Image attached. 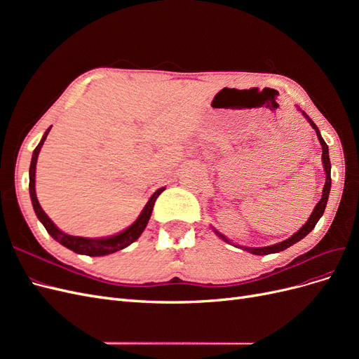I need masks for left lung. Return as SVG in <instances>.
<instances>
[{
    "label": "left lung",
    "mask_w": 359,
    "mask_h": 359,
    "mask_svg": "<svg viewBox=\"0 0 359 359\" xmlns=\"http://www.w3.org/2000/svg\"><path fill=\"white\" fill-rule=\"evenodd\" d=\"M297 107H298V106H297ZM298 111H299L304 116H306V119L310 123V126L314 128V132H316L319 142H320V145H322V163H323L325 177H327V180H325L323 190H322V198H320V201L316 203V206H314V210H313L311 215L309 217V220L306 222V224H304L298 232H295L292 236H289L287 240L281 241V243H277V244H274V245H266V247H245V245H238V244L232 243V241L229 240V238H226L223 233H220L219 231H215L214 227H212V231L215 232V235L219 236V238H222V240H223L224 243H229V244H232V245H235V247H238V248H243V250H245V252L252 253V255L264 256V255H271V253H278V252H283V250L289 248L290 245H293L295 243L301 241L304 236H307V235L314 229V226H316V223L319 222V219L323 215L325 208H327V202H328V196H330V191H331V161H330L328 145H327V142H325V140H323V137H322V135H320V132H319L318 126L311 121V118H310L306 112L301 111L299 107H298Z\"/></svg>",
    "instance_id": "obj_1"
}]
</instances>
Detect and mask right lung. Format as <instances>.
Segmentation results:
<instances>
[{
  "mask_svg": "<svg viewBox=\"0 0 359 359\" xmlns=\"http://www.w3.org/2000/svg\"><path fill=\"white\" fill-rule=\"evenodd\" d=\"M50 128H52V126L46 130L45 135H43L41 140L39 142V145L36 147L34 153H32L31 166H29V196H31V202H32V208H34L37 219L41 222L43 226H45V229L48 231V233L53 238V240L58 241L61 245L67 247L69 250H72V252H74V253L85 255V256H106V255L118 252V250H123V248L128 247L132 243H135L137 238L142 235V232L145 231V227H147L148 220L151 217V212H153L156 199L160 196V193L165 190L166 187H161V189L156 190L153 193V196L149 198V201L144 206L142 212L139 214L137 219L132 224H130L127 229H124L123 232H119L116 235L103 236V238H85V236L69 235L66 232L60 231L58 227L55 226V223H53L46 215V212L41 210V206H40L39 199H37V194H36L37 157H39V153H40L43 144H45L48 133L50 132Z\"/></svg>",
  "mask_w": 359,
  "mask_h": 359,
  "instance_id": "right-lung-1",
  "label": "right lung"
}]
</instances>
